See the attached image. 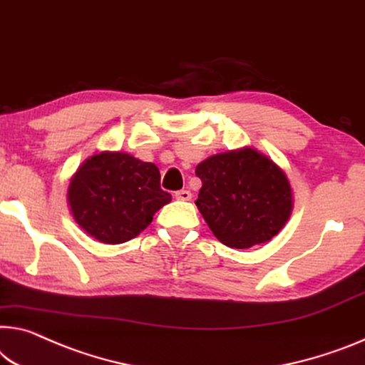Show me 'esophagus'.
Returning <instances> with one entry per match:
<instances>
[{
    "mask_svg": "<svg viewBox=\"0 0 365 365\" xmlns=\"http://www.w3.org/2000/svg\"><path fill=\"white\" fill-rule=\"evenodd\" d=\"M175 197L178 200H190V197H192V194H190V190H187V189H181V190H178V192L175 194Z\"/></svg>",
    "mask_w": 365,
    "mask_h": 365,
    "instance_id": "34e87169",
    "label": "esophagus"
}]
</instances>
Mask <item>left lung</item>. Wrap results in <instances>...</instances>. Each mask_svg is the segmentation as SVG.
Listing matches in <instances>:
<instances>
[{"label": "left lung", "instance_id": "left-lung-1", "mask_svg": "<svg viewBox=\"0 0 365 365\" xmlns=\"http://www.w3.org/2000/svg\"><path fill=\"white\" fill-rule=\"evenodd\" d=\"M202 187L195 200L218 241L246 250L266 243L292 212V189L285 173L255 148L232 150L195 168Z\"/></svg>", "mask_w": 365, "mask_h": 365}]
</instances>
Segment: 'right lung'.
Segmentation results:
<instances>
[{"label": "right lung", "mask_w": 365, "mask_h": 365, "mask_svg": "<svg viewBox=\"0 0 365 365\" xmlns=\"http://www.w3.org/2000/svg\"><path fill=\"white\" fill-rule=\"evenodd\" d=\"M171 194L160 187L153 163L122 151H103L83 163L68 186L75 222L106 245H120L147 228Z\"/></svg>", "instance_id": "add662e5"}]
</instances>
